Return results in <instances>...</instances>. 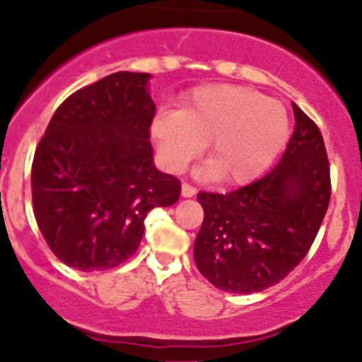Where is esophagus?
<instances>
[{
    "label": "esophagus",
    "mask_w": 362,
    "mask_h": 362,
    "mask_svg": "<svg viewBox=\"0 0 362 362\" xmlns=\"http://www.w3.org/2000/svg\"><path fill=\"white\" fill-rule=\"evenodd\" d=\"M181 194H183V197H194L195 188L190 183H183L181 185Z\"/></svg>",
    "instance_id": "esophagus-1"
}]
</instances>
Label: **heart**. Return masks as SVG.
Here are the masks:
<instances>
[{"label":"heart","mask_w":362,"mask_h":362,"mask_svg":"<svg viewBox=\"0 0 362 362\" xmlns=\"http://www.w3.org/2000/svg\"><path fill=\"white\" fill-rule=\"evenodd\" d=\"M161 161L181 172L208 146L204 174L226 185L259 177L290 136V119L281 103L240 85L195 88L179 112L158 113L151 124Z\"/></svg>","instance_id":"1"}]
</instances>
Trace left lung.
<instances>
[{
  "label": "left lung",
  "instance_id": "obj_1",
  "mask_svg": "<svg viewBox=\"0 0 362 362\" xmlns=\"http://www.w3.org/2000/svg\"><path fill=\"white\" fill-rule=\"evenodd\" d=\"M295 132L281 161L229 194L201 192L194 245L213 286L254 293L275 286L308 256L330 201V165L318 126L293 103Z\"/></svg>",
  "mask_w": 362,
  "mask_h": 362
}]
</instances>
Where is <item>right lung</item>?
<instances>
[{
	"mask_svg": "<svg viewBox=\"0 0 362 362\" xmlns=\"http://www.w3.org/2000/svg\"><path fill=\"white\" fill-rule=\"evenodd\" d=\"M147 72H115L57 108L35 149L32 201L51 252L81 272L110 270L139 249L153 208L181 181L154 168Z\"/></svg>",
	"mask_w": 362,
	"mask_h": 362,
	"instance_id": "1",
	"label": "right lung"
}]
</instances>
